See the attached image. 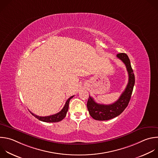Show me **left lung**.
Wrapping results in <instances>:
<instances>
[{
	"label": "left lung",
	"instance_id": "8db88e82",
	"mask_svg": "<svg viewBox=\"0 0 158 158\" xmlns=\"http://www.w3.org/2000/svg\"><path fill=\"white\" fill-rule=\"evenodd\" d=\"M117 57L122 60L126 66L128 73V82L118 100L112 104L103 105L97 103L89 95L87 103V109L90 115L96 120H108L118 116L127 108L131 98L135 80L130 59L125 53L117 54Z\"/></svg>",
	"mask_w": 158,
	"mask_h": 158
}]
</instances>
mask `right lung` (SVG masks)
Masks as SVG:
<instances>
[{"instance_id":"add662e5","label":"right lung","mask_w":158,"mask_h":158,"mask_svg":"<svg viewBox=\"0 0 158 158\" xmlns=\"http://www.w3.org/2000/svg\"><path fill=\"white\" fill-rule=\"evenodd\" d=\"M74 97L71 96L70 97L67 101L66 102V103L64 105V107L63 108V109L58 113L54 114V115H49V116H47V117H40L38 115H35L34 114L31 113L30 112V113L34 116L37 119H38L40 121L44 122H49V123H53V122H58L61 121L66 115L67 112L68 110V108H69V101L70 100Z\"/></svg>"}]
</instances>
